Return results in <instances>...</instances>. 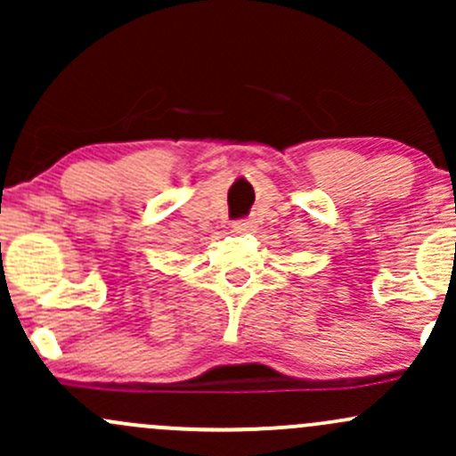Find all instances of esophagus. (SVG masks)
I'll list each match as a JSON object with an SVG mask.
<instances>
[{
  "instance_id": "esophagus-1",
  "label": "esophagus",
  "mask_w": 456,
  "mask_h": 456,
  "mask_svg": "<svg viewBox=\"0 0 456 456\" xmlns=\"http://www.w3.org/2000/svg\"><path fill=\"white\" fill-rule=\"evenodd\" d=\"M232 228L237 230V232H248V230L254 228V222L252 219H239V222L232 224Z\"/></svg>"
}]
</instances>
